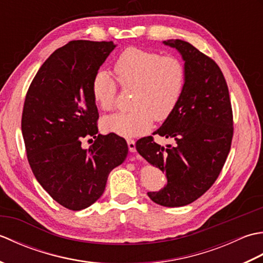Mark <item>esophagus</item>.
<instances>
[{
	"instance_id": "34e87169",
	"label": "esophagus",
	"mask_w": 263,
	"mask_h": 263,
	"mask_svg": "<svg viewBox=\"0 0 263 263\" xmlns=\"http://www.w3.org/2000/svg\"><path fill=\"white\" fill-rule=\"evenodd\" d=\"M127 147H128V150H130V153H136V141L135 140H131V139H128Z\"/></svg>"
}]
</instances>
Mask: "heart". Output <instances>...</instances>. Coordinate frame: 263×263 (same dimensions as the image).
I'll return each instance as SVG.
<instances>
[{
	"instance_id": "1",
	"label": "heart",
	"mask_w": 263,
	"mask_h": 263,
	"mask_svg": "<svg viewBox=\"0 0 263 263\" xmlns=\"http://www.w3.org/2000/svg\"><path fill=\"white\" fill-rule=\"evenodd\" d=\"M116 79L123 88L133 89L132 110L102 119L103 130L120 137L132 138L146 133L156 121H165L174 111L184 91L186 71L174 57L130 47L120 54L114 64ZM116 87L107 72L98 71L91 83L92 98L100 108L114 106Z\"/></svg>"
}]
</instances>
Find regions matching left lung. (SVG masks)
Listing matches in <instances>:
<instances>
[{
  "mask_svg": "<svg viewBox=\"0 0 263 263\" xmlns=\"http://www.w3.org/2000/svg\"><path fill=\"white\" fill-rule=\"evenodd\" d=\"M163 44L181 54L186 71L180 102L155 131L175 143L163 147L147 137L136 148L166 173V185L148 197L160 205L182 206L208 191L220 174L231 149L233 113L226 80L215 61L181 39Z\"/></svg>",
  "mask_w": 263,
  "mask_h": 263,
  "instance_id": "obj_1",
  "label": "left lung"
}]
</instances>
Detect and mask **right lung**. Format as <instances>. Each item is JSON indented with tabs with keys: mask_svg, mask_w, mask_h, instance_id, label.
<instances>
[{
	"mask_svg": "<svg viewBox=\"0 0 263 263\" xmlns=\"http://www.w3.org/2000/svg\"><path fill=\"white\" fill-rule=\"evenodd\" d=\"M116 47L113 42L72 41L58 48L28 89L21 131L27 157L43 189L70 210L102 197L111 170L128 152L124 139L98 133L91 92L95 74ZM85 137L93 143L86 149Z\"/></svg>",
	"mask_w": 263,
	"mask_h": 263,
	"instance_id": "1",
	"label": "right lung"
}]
</instances>
